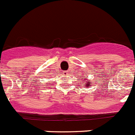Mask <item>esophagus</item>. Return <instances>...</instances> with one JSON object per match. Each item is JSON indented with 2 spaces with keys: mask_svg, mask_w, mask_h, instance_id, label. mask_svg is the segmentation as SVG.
<instances>
[{
  "mask_svg": "<svg viewBox=\"0 0 135 135\" xmlns=\"http://www.w3.org/2000/svg\"><path fill=\"white\" fill-rule=\"evenodd\" d=\"M63 75L68 76L69 74V73H68V71H63Z\"/></svg>",
  "mask_w": 135,
  "mask_h": 135,
  "instance_id": "esophagus-1",
  "label": "esophagus"
}]
</instances>
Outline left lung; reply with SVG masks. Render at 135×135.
I'll return each instance as SVG.
<instances>
[{
  "label": "left lung",
  "instance_id": "8db88e82",
  "mask_svg": "<svg viewBox=\"0 0 135 135\" xmlns=\"http://www.w3.org/2000/svg\"><path fill=\"white\" fill-rule=\"evenodd\" d=\"M87 78H88V76H85V78H83V79H82L83 80V82H85V86L86 87H89L90 86V82H89V81H88V79H87Z\"/></svg>",
  "mask_w": 135,
  "mask_h": 135
}]
</instances>
